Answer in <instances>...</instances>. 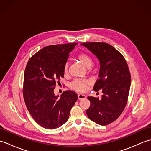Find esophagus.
Instances as JSON below:
<instances>
[{"mask_svg":"<svg viewBox=\"0 0 151 151\" xmlns=\"http://www.w3.org/2000/svg\"><path fill=\"white\" fill-rule=\"evenodd\" d=\"M86 98V96L83 94H78V99L79 100H81V99H85Z\"/></svg>","mask_w":151,"mask_h":151,"instance_id":"34e87169","label":"esophagus"}]
</instances>
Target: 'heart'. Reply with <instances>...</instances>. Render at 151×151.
I'll use <instances>...</instances> for the list:
<instances>
[{
  "label": "heart",
  "instance_id": "heart-1",
  "mask_svg": "<svg viewBox=\"0 0 151 151\" xmlns=\"http://www.w3.org/2000/svg\"><path fill=\"white\" fill-rule=\"evenodd\" d=\"M77 59L80 61L83 65L88 69L91 68L93 65V58L86 52H81L77 56ZM63 73L65 75L68 73V63H66L64 66ZM89 82L85 80L76 79L73 81L70 84V88L75 91L78 92H84L86 90Z\"/></svg>",
  "mask_w": 151,
  "mask_h": 151
}]
</instances>
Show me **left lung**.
<instances>
[{"instance_id": "obj_1", "label": "left lung", "mask_w": 151, "mask_h": 151, "mask_svg": "<svg viewBox=\"0 0 151 151\" xmlns=\"http://www.w3.org/2000/svg\"><path fill=\"white\" fill-rule=\"evenodd\" d=\"M97 57L101 67L94 85L95 91L103 93L101 99L88 97L90 106L86 111L89 119L107 125L120 116L129 97L131 76L123 56L110 44L102 42L81 43Z\"/></svg>"}]
</instances>
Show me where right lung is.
<instances>
[{
    "mask_svg": "<svg viewBox=\"0 0 151 151\" xmlns=\"http://www.w3.org/2000/svg\"><path fill=\"white\" fill-rule=\"evenodd\" d=\"M76 43L49 45L32 56L24 74L22 93L28 111L36 123L47 129H55L68 120L78 99L75 92L54 93L56 84L64 76L63 69Z\"/></svg>",
    "mask_w": 151,
    "mask_h": 151,
    "instance_id": "add662e5",
    "label": "right lung"
}]
</instances>
